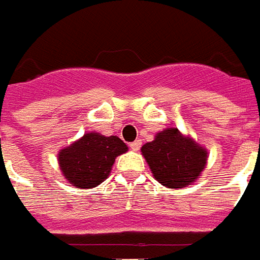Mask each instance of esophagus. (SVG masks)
<instances>
[{"instance_id":"obj_1","label":"esophagus","mask_w":260,"mask_h":260,"mask_svg":"<svg viewBox=\"0 0 260 260\" xmlns=\"http://www.w3.org/2000/svg\"><path fill=\"white\" fill-rule=\"evenodd\" d=\"M140 147H142V140H136V142L130 143V149H132V150L137 151Z\"/></svg>"}]
</instances>
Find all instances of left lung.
Returning <instances> with one entry per match:
<instances>
[{"instance_id": "1", "label": "left lung", "mask_w": 260, "mask_h": 260, "mask_svg": "<svg viewBox=\"0 0 260 260\" xmlns=\"http://www.w3.org/2000/svg\"><path fill=\"white\" fill-rule=\"evenodd\" d=\"M142 154L154 179L169 189H182L194 183L207 163L206 147L190 136L169 127L142 147Z\"/></svg>"}]
</instances>
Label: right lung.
I'll return each instance as SVG.
<instances>
[{
    "instance_id": "1",
    "label": "right lung",
    "mask_w": 260,
    "mask_h": 260,
    "mask_svg": "<svg viewBox=\"0 0 260 260\" xmlns=\"http://www.w3.org/2000/svg\"><path fill=\"white\" fill-rule=\"evenodd\" d=\"M128 150L117 136L90 132L58 151V165L67 182L77 189H93L109 177L116 157Z\"/></svg>"
}]
</instances>
